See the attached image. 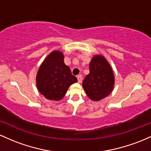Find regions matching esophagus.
I'll return each instance as SVG.
<instances>
[{
    "instance_id": "1",
    "label": "esophagus",
    "mask_w": 151,
    "mask_h": 151,
    "mask_svg": "<svg viewBox=\"0 0 151 151\" xmlns=\"http://www.w3.org/2000/svg\"><path fill=\"white\" fill-rule=\"evenodd\" d=\"M77 78H78V81L79 83H81L82 82V76L78 75L77 76Z\"/></svg>"
}]
</instances>
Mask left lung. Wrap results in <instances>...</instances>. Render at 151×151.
<instances>
[{"instance_id": "obj_1", "label": "left lung", "mask_w": 151, "mask_h": 151, "mask_svg": "<svg viewBox=\"0 0 151 151\" xmlns=\"http://www.w3.org/2000/svg\"><path fill=\"white\" fill-rule=\"evenodd\" d=\"M90 73L85 78L83 87L90 99L98 101L108 96L115 84L112 67L101 55H96L90 62Z\"/></svg>"}]
</instances>
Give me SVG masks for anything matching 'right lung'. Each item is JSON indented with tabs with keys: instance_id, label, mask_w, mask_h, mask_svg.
Instances as JSON below:
<instances>
[{
	"instance_id": "obj_1",
	"label": "right lung",
	"mask_w": 151,
	"mask_h": 151,
	"mask_svg": "<svg viewBox=\"0 0 151 151\" xmlns=\"http://www.w3.org/2000/svg\"><path fill=\"white\" fill-rule=\"evenodd\" d=\"M77 81L64 63L63 53L59 50H53L45 58L36 75L39 93L50 101L61 100L70 85Z\"/></svg>"
}]
</instances>
